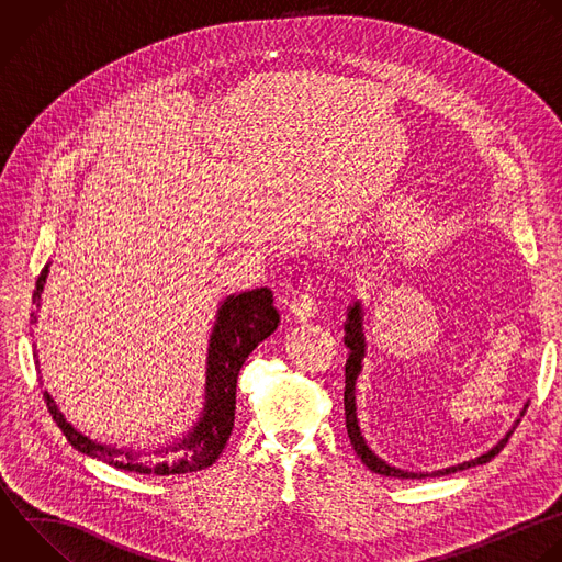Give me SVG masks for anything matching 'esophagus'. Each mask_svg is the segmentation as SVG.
<instances>
[{"label": "esophagus", "mask_w": 562, "mask_h": 562, "mask_svg": "<svg viewBox=\"0 0 562 562\" xmlns=\"http://www.w3.org/2000/svg\"><path fill=\"white\" fill-rule=\"evenodd\" d=\"M318 312V301L314 294L303 292L290 303V314L294 321H310Z\"/></svg>", "instance_id": "obj_1"}]
</instances>
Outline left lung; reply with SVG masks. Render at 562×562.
Here are the masks:
<instances>
[{"mask_svg": "<svg viewBox=\"0 0 562 562\" xmlns=\"http://www.w3.org/2000/svg\"><path fill=\"white\" fill-rule=\"evenodd\" d=\"M345 345L347 349L351 351L349 358H347V364H345V422H347V435L351 439V446L356 450V454L362 459V463L382 474V476H397V479H422V476H443V474H450V472H457V470H465V468H472V465H479V463H487L494 454H498L503 450V446L507 443L509 435L507 432L492 450H487L485 454L476 457V459H470V461H463L459 465H452V468H446V470H437V472H404L400 468H393L389 463H384L380 457H375L369 446L364 443L362 435H360V428H358V419H356V378L362 369V356H364V334H362V307L360 303L356 301L351 307H349V314H347V323H345Z\"/></svg>", "mask_w": 562, "mask_h": 562, "instance_id": "1", "label": "left lung"}]
</instances>
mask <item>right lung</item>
I'll list each match as a JSON object with an SVG mask.
<instances>
[{
  "mask_svg": "<svg viewBox=\"0 0 562 562\" xmlns=\"http://www.w3.org/2000/svg\"><path fill=\"white\" fill-rule=\"evenodd\" d=\"M48 277V266L42 270L37 279V288L33 292V301L40 303L42 290ZM35 316V314H33ZM37 321V318H35ZM33 321V323H35ZM279 312L272 305V292L268 288H259L252 292H244L237 296H228L217 312V323L211 336L209 349V375H206V406L198 426L171 446H162L160 450L140 452V450H123L97 443L75 430L59 408L55 406L48 391H44L46 406L66 435V439L81 450L83 454L97 457L114 468H123L140 474H184L198 472L215 463L222 454L233 424H235V402H237V375L246 358L279 327ZM165 456V460L159 457Z\"/></svg>",
  "mask_w": 562,
  "mask_h": 562,
  "instance_id": "obj_1",
  "label": "right lung"
}]
</instances>
